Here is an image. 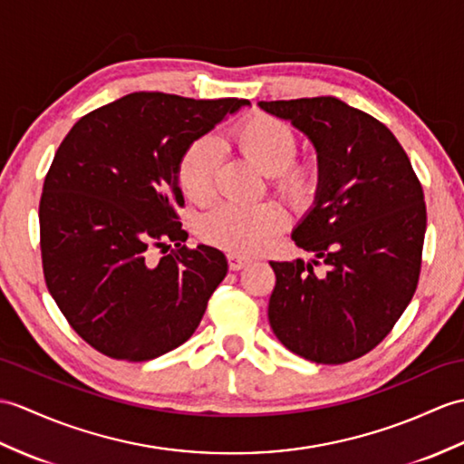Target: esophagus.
Listing matches in <instances>:
<instances>
[{
  "instance_id": "34e87169",
  "label": "esophagus",
  "mask_w": 464,
  "mask_h": 464,
  "mask_svg": "<svg viewBox=\"0 0 464 464\" xmlns=\"http://www.w3.org/2000/svg\"><path fill=\"white\" fill-rule=\"evenodd\" d=\"M227 263H229V268L231 271H241V268H245L246 265L251 263V258L246 256H241V255H227Z\"/></svg>"
}]
</instances>
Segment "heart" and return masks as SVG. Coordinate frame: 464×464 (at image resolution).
<instances>
[{
	"label": "heart",
	"mask_w": 464,
	"mask_h": 464,
	"mask_svg": "<svg viewBox=\"0 0 464 464\" xmlns=\"http://www.w3.org/2000/svg\"><path fill=\"white\" fill-rule=\"evenodd\" d=\"M231 142L243 156L271 176L275 189L295 206L306 209L320 188V168L312 160H295L298 150L296 132L281 118L253 114L233 128ZM221 164V148L213 138L203 136L183 150L178 164L181 189L191 199L206 201L213 196L215 176ZM286 227V213L275 203L237 206L221 203L199 219V235L223 251L251 255Z\"/></svg>",
	"instance_id": "obj_1"
}]
</instances>
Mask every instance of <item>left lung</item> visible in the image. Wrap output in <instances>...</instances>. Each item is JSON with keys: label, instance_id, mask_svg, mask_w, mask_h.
<instances>
[{"label": "left lung", "instance_id": "obj_1", "mask_svg": "<svg viewBox=\"0 0 464 464\" xmlns=\"http://www.w3.org/2000/svg\"><path fill=\"white\" fill-rule=\"evenodd\" d=\"M316 148L320 188L293 239L310 263L271 266L268 322L285 348L316 363L373 350L411 303L427 227L423 188L390 128L334 96L258 102ZM322 266L324 272H314Z\"/></svg>", "mask_w": 464, "mask_h": 464}]
</instances>
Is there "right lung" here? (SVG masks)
Returning a JSON list of instances; mask_svg holds the SVG:
<instances>
[{"label": "right lung", "mask_w": 464, "mask_h": 464, "mask_svg": "<svg viewBox=\"0 0 464 464\" xmlns=\"http://www.w3.org/2000/svg\"><path fill=\"white\" fill-rule=\"evenodd\" d=\"M241 106L249 101L132 92L64 136L39 203L43 273L64 318L94 350L148 362L199 326L227 258L208 245H183L178 164L193 140ZM156 248L165 253L160 259Z\"/></svg>", "instance_id": "right-lung-1"}]
</instances>
